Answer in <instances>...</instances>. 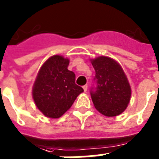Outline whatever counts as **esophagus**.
Returning a JSON list of instances; mask_svg holds the SVG:
<instances>
[{
  "label": "esophagus",
  "mask_w": 159,
  "mask_h": 159,
  "mask_svg": "<svg viewBox=\"0 0 159 159\" xmlns=\"http://www.w3.org/2000/svg\"><path fill=\"white\" fill-rule=\"evenodd\" d=\"M83 89H84V92L87 91V89H88V85H87V84L84 85V86H83Z\"/></svg>",
  "instance_id": "34e87169"
}]
</instances>
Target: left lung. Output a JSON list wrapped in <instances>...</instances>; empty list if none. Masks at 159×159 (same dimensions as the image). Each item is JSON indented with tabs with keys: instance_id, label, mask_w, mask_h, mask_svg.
<instances>
[{
	"instance_id": "1",
	"label": "left lung",
	"mask_w": 159,
	"mask_h": 159,
	"mask_svg": "<svg viewBox=\"0 0 159 159\" xmlns=\"http://www.w3.org/2000/svg\"><path fill=\"white\" fill-rule=\"evenodd\" d=\"M91 62L96 72L94 84L90 89L95 108L108 117L120 115L131 98V87L121 66L104 56L93 59Z\"/></svg>"
}]
</instances>
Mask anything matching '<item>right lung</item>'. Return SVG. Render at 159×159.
<instances>
[{
	"label": "right lung",
	"instance_id": "right-lung-1",
	"mask_svg": "<svg viewBox=\"0 0 159 159\" xmlns=\"http://www.w3.org/2000/svg\"><path fill=\"white\" fill-rule=\"evenodd\" d=\"M68 59L54 55L43 64L38 73L32 95L35 106L47 117H61L84 92L75 84V75L68 70Z\"/></svg>",
	"mask_w": 159,
	"mask_h": 159
}]
</instances>
